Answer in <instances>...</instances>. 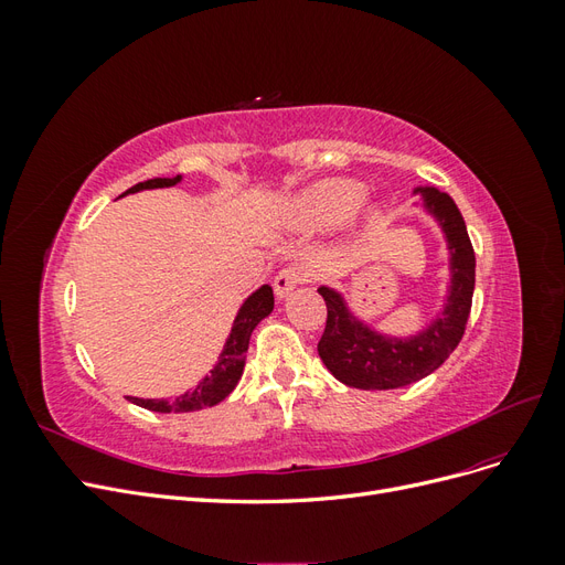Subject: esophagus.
Segmentation results:
<instances>
[{"label": "esophagus", "mask_w": 565, "mask_h": 565, "mask_svg": "<svg viewBox=\"0 0 565 565\" xmlns=\"http://www.w3.org/2000/svg\"><path fill=\"white\" fill-rule=\"evenodd\" d=\"M309 278H311V276H309V273H306L303 268L289 266V268H285V270L278 273L276 280H273V289H276V295L282 299V297H287L289 292H292V289H295L297 285L306 282Z\"/></svg>", "instance_id": "34e87169"}]
</instances>
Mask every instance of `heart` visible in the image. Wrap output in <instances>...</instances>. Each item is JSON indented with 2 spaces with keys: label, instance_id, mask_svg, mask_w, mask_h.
Listing matches in <instances>:
<instances>
[{
  "label": "heart",
  "instance_id": "obj_1",
  "mask_svg": "<svg viewBox=\"0 0 565 565\" xmlns=\"http://www.w3.org/2000/svg\"><path fill=\"white\" fill-rule=\"evenodd\" d=\"M365 195V185L353 179H328L301 193L297 212L313 226H334L361 207Z\"/></svg>",
  "mask_w": 565,
  "mask_h": 565
}]
</instances>
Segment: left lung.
<instances>
[{"label": "left lung", "mask_w": 565, "mask_h": 565, "mask_svg": "<svg viewBox=\"0 0 565 565\" xmlns=\"http://www.w3.org/2000/svg\"><path fill=\"white\" fill-rule=\"evenodd\" d=\"M424 210L429 212L446 235L450 252V287L440 318L413 337H386L374 332L367 322L355 318L341 292L318 287L328 306V322L318 341V355L334 377L353 388L386 391L424 380L448 361L465 337L471 311L476 256L455 200L438 188H417Z\"/></svg>", "instance_id": "left-lung-1"}]
</instances>
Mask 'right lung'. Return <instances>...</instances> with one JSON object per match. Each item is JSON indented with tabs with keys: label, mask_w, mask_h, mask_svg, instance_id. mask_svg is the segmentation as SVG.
<instances>
[{
	"label": "right lung",
	"mask_w": 565,
	"mask_h": 565,
	"mask_svg": "<svg viewBox=\"0 0 565 565\" xmlns=\"http://www.w3.org/2000/svg\"><path fill=\"white\" fill-rule=\"evenodd\" d=\"M179 181H181V177L150 179V181L131 185L127 193L148 191V188H169V185H177ZM127 193H122V195H127ZM270 311H273V289L268 285H262L256 292H252L243 301L241 311H237V316L233 320V328H231V334L224 344V351L218 353V361H216L214 370L202 382H198L195 388L185 391V393H181V396H174V398H131L129 396V401L146 407V409H152V413H195V409L212 407V405L221 403L237 386V382H241L243 370H245L249 337H252L256 324H259Z\"/></svg>",
	"instance_id": "obj_1"
}]
</instances>
